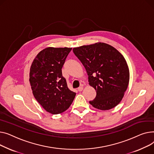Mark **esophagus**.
Segmentation results:
<instances>
[{
    "label": "esophagus",
    "instance_id": "1",
    "mask_svg": "<svg viewBox=\"0 0 154 154\" xmlns=\"http://www.w3.org/2000/svg\"><path fill=\"white\" fill-rule=\"evenodd\" d=\"M83 86H80V87H79V88H78V91H79V92H81V91H83Z\"/></svg>",
    "mask_w": 154,
    "mask_h": 154
}]
</instances>
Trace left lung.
<instances>
[{"mask_svg": "<svg viewBox=\"0 0 154 154\" xmlns=\"http://www.w3.org/2000/svg\"><path fill=\"white\" fill-rule=\"evenodd\" d=\"M73 51L86 70L89 85L96 91L95 99L89 104L102 111L119 104L130 77L128 63L122 54L102 42L73 48Z\"/></svg>", "mask_w": 154, "mask_h": 154, "instance_id": "1", "label": "left lung"}]
</instances>
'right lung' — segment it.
I'll return each instance as SVG.
<instances>
[{
    "instance_id": "obj_1",
    "label": "right lung",
    "mask_w": 154,
    "mask_h": 154,
    "mask_svg": "<svg viewBox=\"0 0 154 154\" xmlns=\"http://www.w3.org/2000/svg\"><path fill=\"white\" fill-rule=\"evenodd\" d=\"M72 48L47 47L34 58L29 81L33 94L43 109L58 114L67 110L76 93L68 88L61 68Z\"/></svg>"
}]
</instances>
